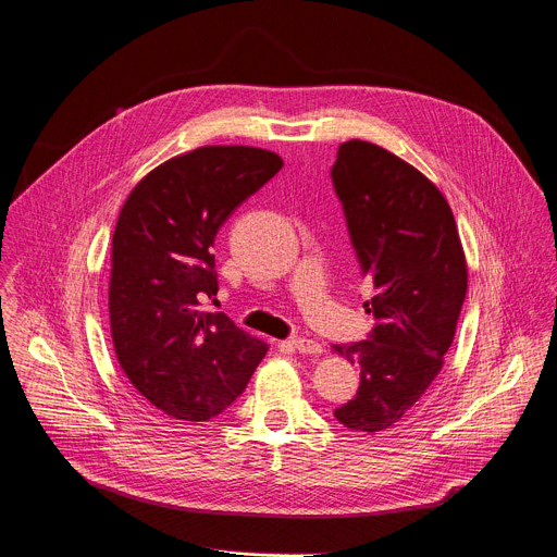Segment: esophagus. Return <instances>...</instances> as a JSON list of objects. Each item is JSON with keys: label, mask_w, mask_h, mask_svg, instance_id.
I'll return each mask as SVG.
<instances>
[{"label": "esophagus", "mask_w": 557, "mask_h": 557, "mask_svg": "<svg viewBox=\"0 0 557 557\" xmlns=\"http://www.w3.org/2000/svg\"><path fill=\"white\" fill-rule=\"evenodd\" d=\"M293 347L299 351V354H310V356H317L321 354V345L312 338H304V336H297V338H290Z\"/></svg>", "instance_id": "1"}]
</instances>
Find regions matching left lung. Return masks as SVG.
Masks as SVG:
<instances>
[{
    "label": "left lung",
    "instance_id": "8db88e82",
    "mask_svg": "<svg viewBox=\"0 0 557 557\" xmlns=\"http://www.w3.org/2000/svg\"><path fill=\"white\" fill-rule=\"evenodd\" d=\"M351 249L374 286L367 338L336 345L360 367L351 400L334 409L349 431L403 420L437 379L466 299L468 269L455 216L435 185L389 150L349 139L330 168Z\"/></svg>",
    "mask_w": 557,
    "mask_h": 557
}]
</instances>
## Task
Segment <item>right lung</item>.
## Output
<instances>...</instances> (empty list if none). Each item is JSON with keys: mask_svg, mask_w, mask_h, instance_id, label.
I'll return each mask as SVG.
<instances>
[{"mask_svg": "<svg viewBox=\"0 0 557 557\" xmlns=\"http://www.w3.org/2000/svg\"><path fill=\"white\" fill-rule=\"evenodd\" d=\"M282 165L262 148L203 146L146 174L120 212L109 286L115 354L133 387L172 420L223 413L267 354L225 312L201 310V297L219 293V230Z\"/></svg>", "mask_w": 557, "mask_h": 557, "instance_id": "1", "label": "right lung"}]
</instances>
